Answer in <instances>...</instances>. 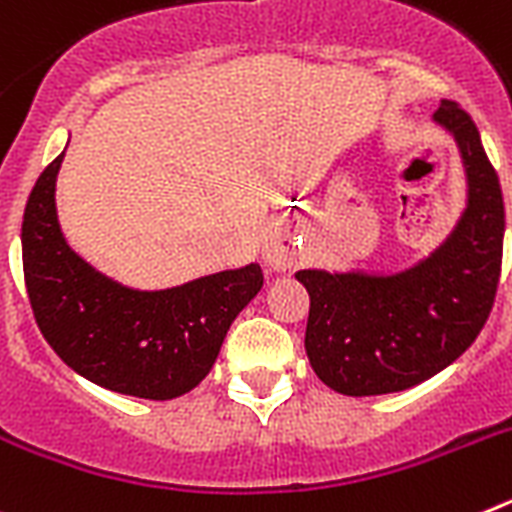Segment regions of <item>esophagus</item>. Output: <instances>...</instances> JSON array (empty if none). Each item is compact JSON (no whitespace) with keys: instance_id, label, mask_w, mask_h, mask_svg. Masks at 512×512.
<instances>
[{"instance_id":"obj_1","label":"esophagus","mask_w":512,"mask_h":512,"mask_svg":"<svg viewBox=\"0 0 512 512\" xmlns=\"http://www.w3.org/2000/svg\"><path fill=\"white\" fill-rule=\"evenodd\" d=\"M264 261L274 271H289L295 266V248H292L289 241L279 238V235H271L264 246Z\"/></svg>"}]
</instances>
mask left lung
I'll return each mask as SVG.
<instances>
[{
  "instance_id": "1",
  "label": "left lung",
  "mask_w": 512,
  "mask_h": 512,
  "mask_svg": "<svg viewBox=\"0 0 512 512\" xmlns=\"http://www.w3.org/2000/svg\"><path fill=\"white\" fill-rule=\"evenodd\" d=\"M433 122L456 140L467 176V207L451 233L400 271L295 274L310 295L307 359L341 395H390L431 379L472 346L495 302L505 235L500 182L459 104L443 99Z\"/></svg>"
}]
</instances>
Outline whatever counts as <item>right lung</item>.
<instances>
[{
  "instance_id": "right-lung-1",
  "label": "right lung",
  "mask_w": 512,
  "mask_h": 512,
  "mask_svg": "<svg viewBox=\"0 0 512 512\" xmlns=\"http://www.w3.org/2000/svg\"><path fill=\"white\" fill-rule=\"evenodd\" d=\"M63 153L38 176L22 217V269L43 338L76 374L143 400L187 395L210 374L230 323L259 295V264L166 289H133L94 269L58 223Z\"/></svg>"
}]
</instances>
